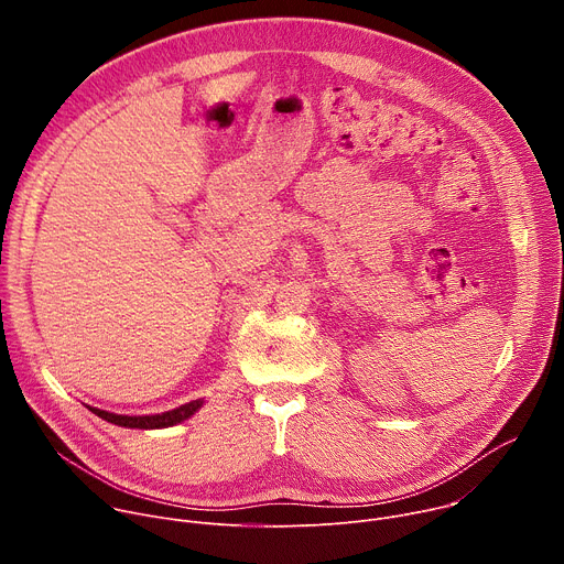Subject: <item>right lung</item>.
Instances as JSON below:
<instances>
[{"mask_svg": "<svg viewBox=\"0 0 564 564\" xmlns=\"http://www.w3.org/2000/svg\"><path fill=\"white\" fill-rule=\"evenodd\" d=\"M205 404V399H194L189 404H183L178 409L165 411V413H158V415H118V413H109L102 409H94L87 406L94 415L102 417L109 424L122 426V429H142V431H155V429H170L176 424H183L185 420H189L194 413H198Z\"/></svg>", "mask_w": 564, "mask_h": 564, "instance_id": "add662e5", "label": "right lung"}]
</instances>
